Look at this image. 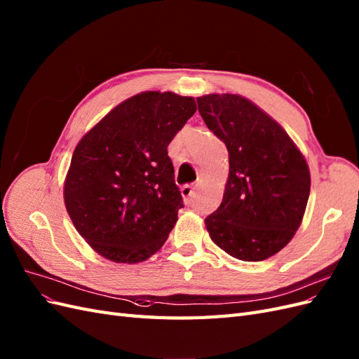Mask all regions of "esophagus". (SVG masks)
Segmentation results:
<instances>
[{
  "label": "esophagus",
  "mask_w": 359,
  "mask_h": 359,
  "mask_svg": "<svg viewBox=\"0 0 359 359\" xmlns=\"http://www.w3.org/2000/svg\"><path fill=\"white\" fill-rule=\"evenodd\" d=\"M181 195H182V198L186 202L190 201V196L193 195V187L190 186V184H186V186L181 187Z\"/></svg>",
  "instance_id": "obj_1"
}]
</instances>
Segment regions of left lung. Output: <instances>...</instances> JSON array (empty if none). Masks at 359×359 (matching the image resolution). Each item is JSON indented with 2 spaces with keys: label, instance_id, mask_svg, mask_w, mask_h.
<instances>
[{
  "label": "left lung",
  "instance_id": "8db88e82",
  "mask_svg": "<svg viewBox=\"0 0 359 359\" xmlns=\"http://www.w3.org/2000/svg\"><path fill=\"white\" fill-rule=\"evenodd\" d=\"M198 107L229 157L224 199L205 219L211 240L241 261L278 254L305 215L311 187L305 157L285 130L245 96L203 95Z\"/></svg>",
  "mask_w": 359,
  "mask_h": 359
}]
</instances>
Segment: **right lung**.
I'll list each match as a JSON object with an SVG mask.
<instances>
[{
  "label": "right lung",
  "instance_id": "1",
  "mask_svg": "<svg viewBox=\"0 0 359 359\" xmlns=\"http://www.w3.org/2000/svg\"><path fill=\"white\" fill-rule=\"evenodd\" d=\"M195 111L191 96L142 92L116 105L75 147L65 205L101 257L142 263L168 240L184 205L168 147Z\"/></svg>",
  "mask_w": 359,
  "mask_h": 359
}]
</instances>
